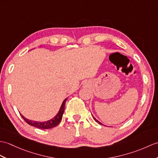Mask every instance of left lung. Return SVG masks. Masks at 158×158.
Segmentation results:
<instances>
[{"instance_id": "left-lung-1", "label": "left lung", "mask_w": 158, "mask_h": 158, "mask_svg": "<svg viewBox=\"0 0 158 158\" xmlns=\"http://www.w3.org/2000/svg\"><path fill=\"white\" fill-rule=\"evenodd\" d=\"M92 116H93V118H94V119L95 120V121H96V122H97L98 123H99V124H101V125H102H102H103V124H102V123L100 122V121H98V120H97L96 118H95V117H94L93 115H92Z\"/></svg>"}]
</instances>
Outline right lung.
<instances>
[{"label": "right lung", "mask_w": 158, "mask_h": 158, "mask_svg": "<svg viewBox=\"0 0 158 158\" xmlns=\"http://www.w3.org/2000/svg\"><path fill=\"white\" fill-rule=\"evenodd\" d=\"M67 98H66L65 100L62 102L60 108L59 109V111H58V112L57 113V114L55 116L54 118H52V119H50L49 120L44 121V122H39V121L31 120H29L26 118H25V117L22 114H21L22 118H23V120L27 124H29V125L36 127V128H38V129H52V128L56 127L61 121L62 118V115H63V113L64 111V106H65V103H66V101H67Z\"/></svg>", "instance_id": "right-lung-1"}]
</instances>
